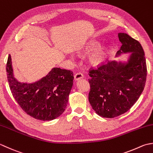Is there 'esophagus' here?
Returning <instances> with one entry per match:
<instances>
[{"mask_svg":"<svg viewBox=\"0 0 153 153\" xmlns=\"http://www.w3.org/2000/svg\"><path fill=\"white\" fill-rule=\"evenodd\" d=\"M74 80H79L80 79H82L83 74H82V73H77L75 74V75H74Z\"/></svg>","mask_w":153,"mask_h":153,"instance_id":"34e87169","label":"esophagus"}]
</instances>
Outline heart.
<instances>
[{
    "mask_svg": "<svg viewBox=\"0 0 153 153\" xmlns=\"http://www.w3.org/2000/svg\"><path fill=\"white\" fill-rule=\"evenodd\" d=\"M97 47L96 43H92V44L87 46L86 48V51H91L93 50L95 48ZM106 55V50L105 49H99L93 53L92 55L90 57V61L93 65H98L104 61L105 56Z\"/></svg>",
    "mask_w": 153,
    "mask_h": 153,
    "instance_id": "obj_1",
    "label": "heart"
}]
</instances>
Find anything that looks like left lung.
<instances>
[{
  "label": "left lung",
  "mask_w": 153,
  "mask_h": 153,
  "mask_svg": "<svg viewBox=\"0 0 153 153\" xmlns=\"http://www.w3.org/2000/svg\"><path fill=\"white\" fill-rule=\"evenodd\" d=\"M121 43L117 54L132 52L126 64L108 62L90 68L89 102L98 116L114 118L126 113L137 101L144 90L146 64L143 49L127 33H118Z\"/></svg>",
  "instance_id": "1"
}]
</instances>
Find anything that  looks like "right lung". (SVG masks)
<instances>
[{
    "instance_id": "1",
    "label": "right lung",
    "mask_w": 153,
    "mask_h": 153,
    "mask_svg": "<svg viewBox=\"0 0 153 153\" xmlns=\"http://www.w3.org/2000/svg\"><path fill=\"white\" fill-rule=\"evenodd\" d=\"M7 73L12 96L27 115L36 120L49 121L63 113L73 85V71L55 67L36 82H19L14 77L9 55Z\"/></svg>"
}]
</instances>
